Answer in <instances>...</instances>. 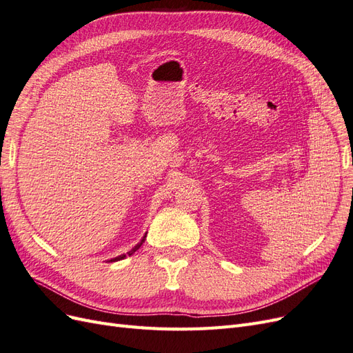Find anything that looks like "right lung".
Listing matches in <instances>:
<instances>
[{"label":"right lung","mask_w":353,"mask_h":353,"mask_svg":"<svg viewBox=\"0 0 353 353\" xmlns=\"http://www.w3.org/2000/svg\"><path fill=\"white\" fill-rule=\"evenodd\" d=\"M145 237H147V232L144 234V237L141 239V241H140V243H138L137 245H134V248H132V249H131L130 252H128L126 254L123 253V254H121V256H116V258L110 259L109 262H117V261H122V259H125V258H126V256H131V254H134V253H135V252H137L138 249H140V248H141V245H143V243H144V240H145Z\"/></svg>","instance_id":"right-lung-1"}]
</instances>
